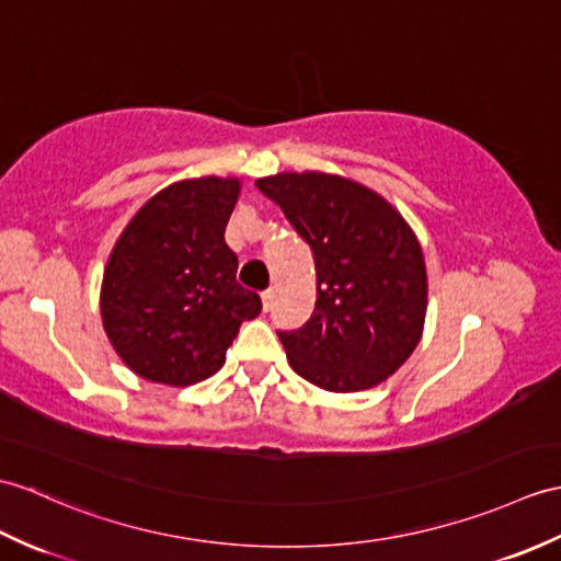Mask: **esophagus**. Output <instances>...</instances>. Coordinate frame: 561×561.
Listing matches in <instances>:
<instances>
[{
    "instance_id": "34e87169",
    "label": "esophagus",
    "mask_w": 561,
    "mask_h": 561,
    "mask_svg": "<svg viewBox=\"0 0 561 561\" xmlns=\"http://www.w3.org/2000/svg\"><path fill=\"white\" fill-rule=\"evenodd\" d=\"M272 306H275V289H267L263 291V310H272Z\"/></svg>"
}]
</instances>
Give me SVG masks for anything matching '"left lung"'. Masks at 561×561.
Masks as SVG:
<instances>
[{"label": "left lung", "instance_id": "obj_1", "mask_svg": "<svg viewBox=\"0 0 561 561\" xmlns=\"http://www.w3.org/2000/svg\"><path fill=\"white\" fill-rule=\"evenodd\" d=\"M255 186L316 260V310L301 330L279 332L289 366L328 392L385 382L419 346L427 310L425 257L409 221L340 174L282 172Z\"/></svg>", "mask_w": 561, "mask_h": 561}]
</instances>
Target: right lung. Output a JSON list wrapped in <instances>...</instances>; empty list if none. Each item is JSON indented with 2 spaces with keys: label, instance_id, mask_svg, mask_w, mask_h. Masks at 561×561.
I'll list each match as a JSON object with an SVG mask.
<instances>
[{
  "label": "right lung",
  "instance_id": "1",
  "mask_svg": "<svg viewBox=\"0 0 561 561\" xmlns=\"http://www.w3.org/2000/svg\"><path fill=\"white\" fill-rule=\"evenodd\" d=\"M237 176L169 184L124 227L102 275V328L142 380L188 387L225 366L243 320L263 304L237 282L227 221Z\"/></svg>",
  "mask_w": 561,
  "mask_h": 561
}]
</instances>
